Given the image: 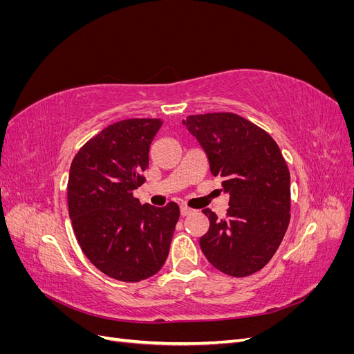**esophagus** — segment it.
<instances>
[{"label":"esophagus","instance_id":"34e87169","mask_svg":"<svg viewBox=\"0 0 354 354\" xmlns=\"http://www.w3.org/2000/svg\"><path fill=\"white\" fill-rule=\"evenodd\" d=\"M180 212H181V216H189V214L194 212V209H190L189 207H181Z\"/></svg>","mask_w":354,"mask_h":354}]
</instances>
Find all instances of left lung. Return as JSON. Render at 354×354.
Instances as JSON below:
<instances>
[{
	"instance_id": "left-lung-1",
	"label": "left lung",
	"mask_w": 354,
	"mask_h": 354,
	"mask_svg": "<svg viewBox=\"0 0 354 354\" xmlns=\"http://www.w3.org/2000/svg\"><path fill=\"white\" fill-rule=\"evenodd\" d=\"M183 124L205 151L211 174L221 177L223 190L230 195L224 218L202 209L209 220L199 239L203 255L233 277L261 270L279 248L291 218L289 169L279 146L236 113L189 115Z\"/></svg>"
}]
</instances>
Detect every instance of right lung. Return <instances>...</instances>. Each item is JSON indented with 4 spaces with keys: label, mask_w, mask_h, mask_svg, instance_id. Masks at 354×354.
I'll use <instances>...</instances> for the list:
<instances>
[{
    "label": "right lung",
    "mask_w": 354,
    "mask_h": 354,
    "mask_svg": "<svg viewBox=\"0 0 354 354\" xmlns=\"http://www.w3.org/2000/svg\"><path fill=\"white\" fill-rule=\"evenodd\" d=\"M160 120L133 118L106 127L75 155L68 207L75 236L100 272L121 282H140L164 266L180 208H162L133 196L146 178L149 147Z\"/></svg>",
    "instance_id": "obj_1"
}]
</instances>
